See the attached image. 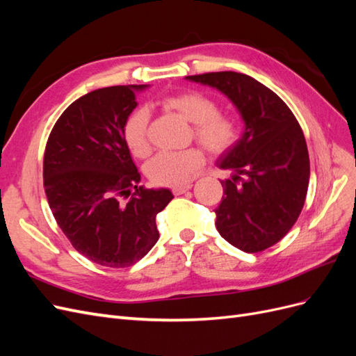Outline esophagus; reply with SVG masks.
Listing matches in <instances>:
<instances>
[{"label":"esophagus","instance_id":"obj_1","mask_svg":"<svg viewBox=\"0 0 356 356\" xmlns=\"http://www.w3.org/2000/svg\"><path fill=\"white\" fill-rule=\"evenodd\" d=\"M193 187V184H184V186H178V187H174L172 188V191H174V195H182V193H186V191H188L190 188Z\"/></svg>","mask_w":356,"mask_h":356}]
</instances>
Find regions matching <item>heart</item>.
<instances>
[{
    "mask_svg": "<svg viewBox=\"0 0 356 356\" xmlns=\"http://www.w3.org/2000/svg\"><path fill=\"white\" fill-rule=\"evenodd\" d=\"M161 105L177 111L182 118L195 124L193 131L211 153L227 152L239 139V124L233 117L218 113V105L208 95L187 90L161 99ZM149 114L144 106L129 113L123 123V141L135 157L147 156ZM204 157L199 148L182 152H161L145 165V174L157 186H184L203 165Z\"/></svg>",
    "mask_w": 356,
    "mask_h": 356,
    "instance_id": "b5f03b06",
    "label": "heart"
}]
</instances>
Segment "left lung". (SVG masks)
<instances>
[{"instance_id": "8db88e82", "label": "left lung", "mask_w": 356, "mask_h": 356, "mask_svg": "<svg viewBox=\"0 0 356 356\" xmlns=\"http://www.w3.org/2000/svg\"><path fill=\"white\" fill-rule=\"evenodd\" d=\"M188 81L217 89L238 108L245 129L224 152L218 233L243 252H260L281 241L303 209L310 165L303 131L286 104L246 74L222 71L188 75Z\"/></svg>"}]
</instances>
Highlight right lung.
<instances>
[{
    "label": "right lung",
    "mask_w": 356,
    "mask_h": 356,
    "mask_svg": "<svg viewBox=\"0 0 356 356\" xmlns=\"http://www.w3.org/2000/svg\"><path fill=\"white\" fill-rule=\"evenodd\" d=\"M147 88L111 86L81 96L46 145L42 178L53 217L75 250L105 267L141 260L159 241L157 213L174 199L168 188L138 187L141 175L123 141V123Z\"/></svg>",
    "instance_id": "right-lung-1"
}]
</instances>
